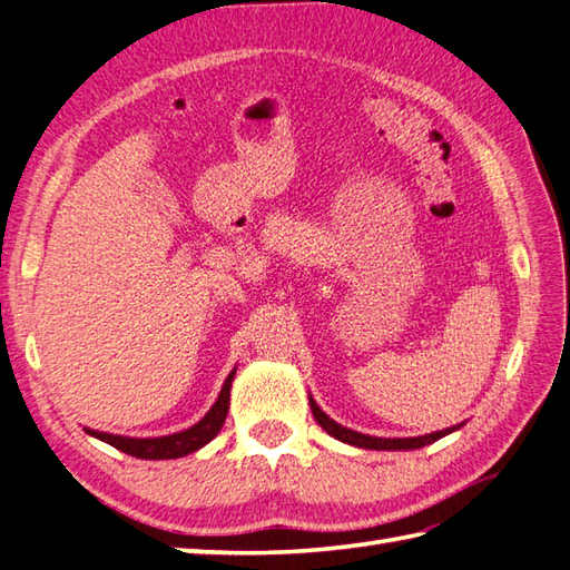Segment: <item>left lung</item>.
<instances>
[{
	"label": "left lung",
	"mask_w": 570,
	"mask_h": 570,
	"mask_svg": "<svg viewBox=\"0 0 570 570\" xmlns=\"http://www.w3.org/2000/svg\"><path fill=\"white\" fill-rule=\"evenodd\" d=\"M309 409H312V415H315V421L322 425V431H327L332 438L342 440V443H346V445L364 448V450H417V448L435 443V440H440V438L460 431V428L464 425V423H460L452 428H443V431H438V433H428V435H417V438H376V435L352 431V428H344L336 421H332V417L320 409L312 396H309Z\"/></svg>",
	"instance_id": "obj_1"
}]
</instances>
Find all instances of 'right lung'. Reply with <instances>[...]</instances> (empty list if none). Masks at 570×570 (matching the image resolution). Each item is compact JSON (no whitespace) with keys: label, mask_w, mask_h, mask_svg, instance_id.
Returning a JSON list of instances; mask_svg holds the SVG:
<instances>
[{"label":"right lung","mask_w":570,"mask_h":570,"mask_svg":"<svg viewBox=\"0 0 570 570\" xmlns=\"http://www.w3.org/2000/svg\"><path fill=\"white\" fill-rule=\"evenodd\" d=\"M234 376H236V368L226 376L218 399L212 409H208V413L202 417L199 423L187 428V431L161 435V438H127V435L90 431V428H86V433L102 440V443L118 448L120 452H127V455L139 458V460H174V458L191 455V452L202 450L204 445L212 443V440L220 433V428H224V421L228 415L230 383H234Z\"/></svg>","instance_id":"add662e5"}]
</instances>
